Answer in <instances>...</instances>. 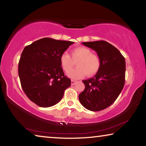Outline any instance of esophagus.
Instances as JSON below:
<instances>
[{"mask_svg":"<svg viewBox=\"0 0 146 146\" xmlns=\"http://www.w3.org/2000/svg\"><path fill=\"white\" fill-rule=\"evenodd\" d=\"M76 83V80H71V85H75Z\"/></svg>","mask_w":146,"mask_h":146,"instance_id":"esophagus-1","label":"esophagus"}]
</instances>
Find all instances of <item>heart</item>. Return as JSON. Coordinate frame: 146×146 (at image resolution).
<instances>
[{"instance_id":"1","label":"heart","mask_w":146,"mask_h":146,"mask_svg":"<svg viewBox=\"0 0 146 146\" xmlns=\"http://www.w3.org/2000/svg\"><path fill=\"white\" fill-rule=\"evenodd\" d=\"M71 56L68 53H62L60 62L64 71L68 73L73 67L74 62L77 61L75 70L70 71L68 76L73 79H79L86 75L91 76L99 71L101 66L100 58L97 54L93 53L90 48L80 46L72 49Z\"/></svg>"}]
</instances>
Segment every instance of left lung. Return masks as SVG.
I'll list each match as a JSON object with an SVG mask.
<instances>
[{
  "instance_id": "1",
  "label": "left lung",
  "mask_w": 146,
  "mask_h": 146,
  "mask_svg": "<svg viewBox=\"0 0 146 146\" xmlns=\"http://www.w3.org/2000/svg\"><path fill=\"white\" fill-rule=\"evenodd\" d=\"M82 44L97 53L101 66L94 77L82 80L85 89L78 98L87 110L98 111L111 105L122 91L125 84V58L115 46L106 41Z\"/></svg>"
}]
</instances>
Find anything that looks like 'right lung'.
I'll list each match as a JSON object with an SVG mask.
<instances>
[{
	"label": "right lung",
	"mask_w": 146,
	"mask_h": 146,
	"mask_svg": "<svg viewBox=\"0 0 146 146\" xmlns=\"http://www.w3.org/2000/svg\"><path fill=\"white\" fill-rule=\"evenodd\" d=\"M73 42L43 38L24 48L19 62L22 88L32 102L42 108L62 98L71 80L64 75L60 57Z\"/></svg>",
	"instance_id": "right-lung-1"
}]
</instances>
